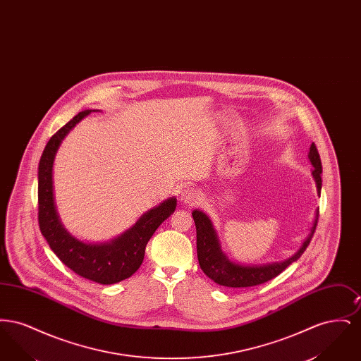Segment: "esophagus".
Returning a JSON list of instances; mask_svg holds the SVG:
<instances>
[{"label":"esophagus","mask_w":361,"mask_h":361,"mask_svg":"<svg viewBox=\"0 0 361 361\" xmlns=\"http://www.w3.org/2000/svg\"><path fill=\"white\" fill-rule=\"evenodd\" d=\"M180 200L183 203H185V204H189V206H195V204H197L202 200V196H200V192L197 189L192 188V187H185V188L181 190Z\"/></svg>","instance_id":"esophagus-1"}]
</instances>
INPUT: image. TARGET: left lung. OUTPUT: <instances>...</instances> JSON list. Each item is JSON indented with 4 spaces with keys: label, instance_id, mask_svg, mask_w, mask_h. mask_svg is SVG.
<instances>
[{
    "label": "left lung",
    "instance_id": "8db88e82",
    "mask_svg": "<svg viewBox=\"0 0 361 361\" xmlns=\"http://www.w3.org/2000/svg\"><path fill=\"white\" fill-rule=\"evenodd\" d=\"M309 159L311 165L314 166L311 173H312V177L317 184L318 195H321L322 164H321V157H319V153H318L314 142L310 146ZM192 216H193V221L196 224L197 259H199V265H200L202 271L216 284L224 286V287H230V288L255 287L258 284L267 283L276 276L280 275L287 267H290L292 262H295L305 253L306 247L310 245V240L314 235L317 224H318V209H317L315 219H314V224L310 230L307 238L303 240L302 246L291 257L287 258L284 261L265 264V265H240V264L230 261L222 252L216 231L206 214L203 211L195 209L192 212Z\"/></svg>",
    "mask_w": 361,
    "mask_h": 361
}]
</instances>
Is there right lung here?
Returning <instances> with one entry per match:
<instances>
[{
    "label": "right lung",
    "mask_w": 361,
    "mask_h": 361,
    "mask_svg": "<svg viewBox=\"0 0 361 361\" xmlns=\"http://www.w3.org/2000/svg\"><path fill=\"white\" fill-rule=\"evenodd\" d=\"M90 112L92 109H86L75 115L46 145L37 172V218L40 231L56 257L77 275L105 286L119 283L137 272L147 242L159 224L174 212L177 199L171 197L145 212L137 224L109 242L86 243L73 237L61 224L55 209L52 165L62 140Z\"/></svg>",
    "instance_id": "add662e5"
}]
</instances>
